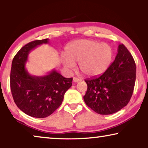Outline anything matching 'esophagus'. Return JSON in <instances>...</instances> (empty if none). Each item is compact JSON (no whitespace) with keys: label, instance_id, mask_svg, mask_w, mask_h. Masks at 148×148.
I'll return each instance as SVG.
<instances>
[{"label":"esophagus","instance_id":"esophagus-1","mask_svg":"<svg viewBox=\"0 0 148 148\" xmlns=\"http://www.w3.org/2000/svg\"><path fill=\"white\" fill-rule=\"evenodd\" d=\"M82 79H80V78H78V77H73V81L74 82H79V81H81Z\"/></svg>","mask_w":148,"mask_h":148}]
</instances>
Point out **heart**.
Returning <instances> with one entry per match:
<instances>
[{"label":"heart","mask_w":148,"mask_h":148,"mask_svg":"<svg viewBox=\"0 0 148 148\" xmlns=\"http://www.w3.org/2000/svg\"><path fill=\"white\" fill-rule=\"evenodd\" d=\"M113 51L107 43L90 40L73 41L66 48L63 64L67 68L75 66L79 62V67L84 75L96 77L103 74L112 62Z\"/></svg>","instance_id":"obj_1"}]
</instances>
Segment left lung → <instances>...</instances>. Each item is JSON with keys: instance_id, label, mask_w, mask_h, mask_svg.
<instances>
[{"instance_id": "left-lung-1", "label": "left lung", "mask_w": 148, "mask_h": 148, "mask_svg": "<svg viewBox=\"0 0 148 148\" xmlns=\"http://www.w3.org/2000/svg\"><path fill=\"white\" fill-rule=\"evenodd\" d=\"M88 88L84 96L88 107L99 114L117 112L128 104L136 81V64L123 44L118 46L114 61L99 77L84 80Z\"/></svg>"}]
</instances>
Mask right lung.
I'll use <instances>...</instances> for the list:
<instances>
[{"label":"right lung","mask_w":148,"mask_h":148,"mask_svg":"<svg viewBox=\"0 0 148 148\" xmlns=\"http://www.w3.org/2000/svg\"><path fill=\"white\" fill-rule=\"evenodd\" d=\"M49 39L32 41L23 46L13 59L10 72V88L14 102L26 114L46 118L62 104L73 78H65L56 70L43 77L32 76L25 68L30 51Z\"/></svg>","instance_id":"add662e5"}]
</instances>
